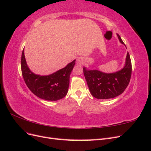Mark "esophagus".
I'll return each instance as SVG.
<instances>
[{
	"label": "esophagus",
	"instance_id": "34e87169",
	"mask_svg": "<svg viewBox=\"0 0 151 151\" xmlns=\"http://www.w3.org/2000/svg\"><path fill=\"white\" fill-rule=\"evenodd\" d=\"M83 62H84V60H83V58H81V57L77 58V64L81 65V64H83Z\"/></svg>",
	"mask_w": 151,
	"mask_h": 151
}]
</instances>
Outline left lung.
Here are the masks:
<instances>
[{"label":"left lung","instance_id":"1","mask_svg":"<svg viewBox=\"0 0 151 151\" xmlns=\"http://www.w3.org/2000/svg\"><path fill=\"white\" fill-rule=\"evenodd\" d=\"M117 36L120 43L125 46L120 35L117 34ZM83 72L93 97L100 99L116 97L125 90L130 83L132 74L130 55L127 52L125 66L119 71L107 74L98 70H88L84 67Z\"/></svg>","mask_w":151,"mask_h":151}]
</instances>
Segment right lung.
Listing matches in <instances>:
<instances>
[{
    "instance_id": "right-lung-1",
    "label": "right lung",
    "mask_w": 151,
    "mask_h": 151,
    "mask_svg": "<svg viewBox=\"0 0 151 151\" xmlns=\"http://www.w3.org/2000/svg\"><path fill=\"white\" fill-rule=\"evenodd\" d=\"M75 63L76 60L50 75H37L27 65L23 50L21 61L22 75L26 86L36 96L47 101H57L67 94L70 75Z\"/></svg>"
}]
</instances>
